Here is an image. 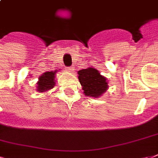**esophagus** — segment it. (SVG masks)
Segmentation results:
<instances>
[{"instance_id":"1","label":"esophagus","mask_w":158,"mask_h":158,"mask_svg":"<svg viewBox=\"0 0 158 158\" xmlns=\"http://www.w3.org/2000/svg\"><path fill=\"white\" fill-rule=\"evenodd\" d=\"M74 66H72V67H67V70L69 71V72H70V71H72V70H74Z\"/></svg>"}]
</instances>
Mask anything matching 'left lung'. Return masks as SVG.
<instances>
[{"label": "left lung", "instance_id": "left-lung-1", "mask_svg": "<svg viewBox=\"0 0 158 158\" xmlns=\"http://www.w3.org/2000/svg\"><path fill=\"white\" fill-rule=\"evenodd\" d=\"M79 80L83 86L84 94L89 97H99L108 89L106 78L102 76L97 69L89 67L78 72Z\"/></svg>", "mask_w": 158, "mask_h": 158}]
</instances>
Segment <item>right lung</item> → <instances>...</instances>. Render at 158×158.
Returning a JSON list of instances; mask_svg holds the SVG:
<instances>
[{"instance_id":"1","label":"right lung","mask_w":158,"mask_h":158,"mask_svg":"<svg viewBox=\"0 0 158 158\" xmlns=\"http://www.w3.org/2000/svg\"><path fill=\"white\" fill-rule=\"evenodd\" d=\"M56 71L45 72L39 78V82L37 83V91L38 92H44L47 90L51 89L55 85V75Z\"/></svg>"}]
</instances>
